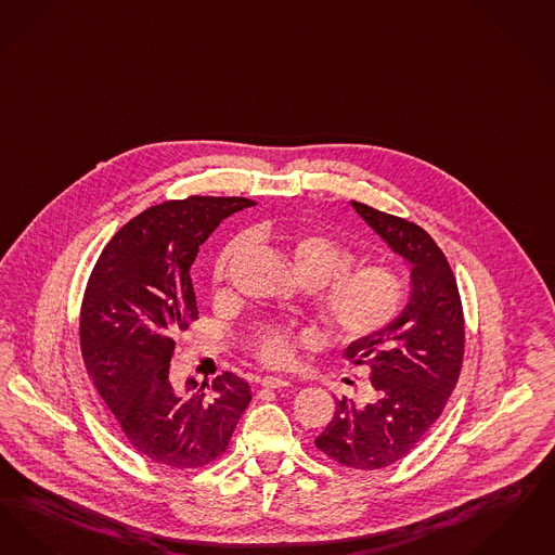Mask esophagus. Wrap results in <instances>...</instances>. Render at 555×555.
Listing matches in <instances>:
<instances>
[{
  "label": "esophagus",
  "mask_w": 555,
  "mask_h": 555,
  "mask_svg": "<svg viewBox=\"0 0 555 555\" xmlns=\"http://www.w3.org/2000/svg\"><path fill=\"white\" fill-rule=\"evenodd\" d=\"M288 386L289 382L280 379V377H263V379H261V387H269V389H282V387Z\"/></svg>",
  "instance_id": "34e87169"
}]
</instances>
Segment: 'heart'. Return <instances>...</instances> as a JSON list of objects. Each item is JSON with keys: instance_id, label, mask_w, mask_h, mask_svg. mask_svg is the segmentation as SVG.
I'll use <instances>...</instances> for the list:
<instances>
[{"instance_id": "b5f03b06", "label": "heart", "mask_w": 555, "mask_h": 555, "mask_svg": "<svg viewBox=\"0 0 555 555\" xmlns=\"http://www.w3.org/2000/svg\"><path fill=\"white\" fill-rule=\"evenodd\" d=\"M255 242L275 246L302 282L317 288V307L327 327L344 339H364L389 327L404 307L406 286L402 275L386 263H352L354 253L346 244L307 228L273 230L257 225ZM248 246L244 234L232 236L217 250L211 278L217 288L228 280L232 263ZM250 350L267 366H288L296 357V336L288 327L266 325L255 332Z\"/></svg>"}]
</instances>
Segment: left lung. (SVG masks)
I'll use <instances>...</instances> for the list:
<instances>
[{
  "label": "left lung",
  "instance_id": "obj_1",
  "mask_svg": "<svg viewBox=\"0 0 555 555\" xmlns=\"http://www.w3.org/2000/svg\"><path fill=\"white\" fill-rule=\"evenodd\" d=\"M352 207L412 266V294L389 327L346 348V359L369 371L366 404L336 400L314 446L341 466L377 470L410 454L446 409L464 359V314L454 271L421 225Z\"/></svg>",
  "mask_w": 555,
  "mask_h": 555
}]
</instances>
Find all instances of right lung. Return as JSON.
<instances>
[{"instance_id":"1","label":"right lung","mask_w":555,"mask_h":555,"mask_svg":"<svg viewBox=\"0 0 555 555\" xmlns=\"http://www.w3.org/2000/svg\"><path fill=\"white\" fill-rule=\"evenodd\" d=\"M255 205L242 196H189L149 207L99 255L80 307V350L99 396L130 448L169 468H203L230 446L250 387L225 371L193 393L169 362L198 319L191 267L221 219ZM191 389V387H189Z\"/></svg>"}]
</instances>
